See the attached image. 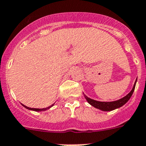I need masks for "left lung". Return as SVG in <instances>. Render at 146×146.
Listing matches in <instances>:
<instances>
[{"label":"left lung","mask_w":146,"mask_h":146,"mask_svg":"<svg viewBox=\"0 0 146 146\" xmlns=\"http://www.w3.org/2000/svg\"><path fill=\"white\" fill-rule=\"evenodd\" d=\"M137 80L136 79L135 82L134 84V86H133L131 90L130 91V92H129L126 96H124L123 98H120V99L117 100V101H96V100L92 99L90 98L87 97L84 93L83 92L84 96L86 98L87 101L88 102L91 106H92L93 107L96 109H98V110H101V111H112L114 110H116V109H118L121 106H123L125 104H126L129 101V100L130 99V98L132 96L133 92H134V88H135V85H136Z\"/></svg>","instance_id":"left-lung-1"}]
</instances>
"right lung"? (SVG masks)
I'll return each instance as SVG.
<instances>
[{
	"instance_id": "right-lung-1",
	"label": "right lung",
	"mask_w": 146,
	"mask_h": 146,
	"mask_svg": "<svg viewBox=\"0 0 146 146\" xmlns=\"http://www.w3.org/2000/svg\"><path fill=\"white\" fill-rule=\"evenodd\" d=\"M22 105H23V106H24L25 108L27 109V110H32V111H46V110H49V109H50V108H51L52 106H53L54 105V104L50 105V106H48V107H46V108H42V109L30 108V107H28V106H25V105H24V104H22Z\"/></svg>"
}]
</instances>
